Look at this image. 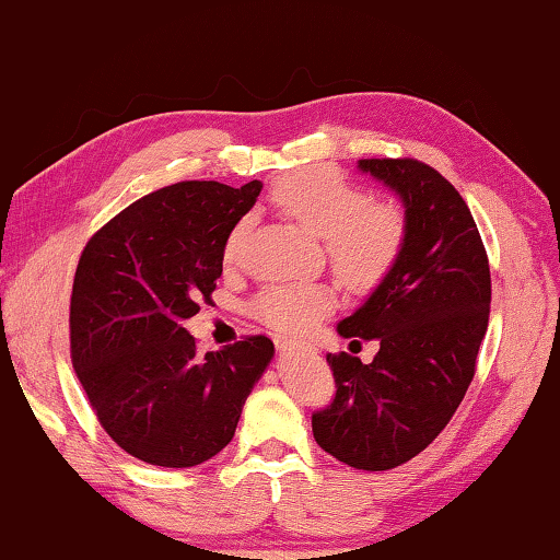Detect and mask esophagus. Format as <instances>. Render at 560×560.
Listing matches in <instances>:
<instances>
[{
	"instance_id": "1",
	"label": "esophagus",
	"mask_w": 560,
	"mask_h": 560,
	"mask_svg": "<svg viewBox=\"0 0 560 560\" xmlns=\"http://www.w3.org/2000/svg\"><path fill=\"white\" fill-rule=\"evenodd\" d=\"M277 348L279 353H299V350H308V343H301V340H291V338H283L277 336Z\"/></svg>"
}]
</instances>
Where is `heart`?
Wrapping results in <instances>:
<instances>
[{
  "instance_id": "1",
  "label": "heart",
  "mask_w": 560,
  "mask_h": 560,
  "mask_svg": "<svg viewBox=\"0 0 560 560\" xmlns=\"http://www.w3.org/2000/svg\"><path fill=\"white\" fill-rule=\"evenodd\" d=\"M271 202L324 242L336 277L350 289H373L400 259L407 220L393 202H371L363 187L334 167L311 165L283 175L271 187ZM254 220L244 214L224 240L226 264L240 259ZM336 306V293L320 281H289L264 287L249 314L281 334H306Z\"/></svg>"
}]
</instances>
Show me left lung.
Segmentation results:
<instances>
[{"label":"left lung","mask_w":560,"mask_h":560,"mask_svg":"<svg viewBox=\"0 0 560 560\" xmlns=\"http://www.w3.org/2000/svg\"><path fill=\"white\" fill-rule=\"evenodd\" d=\"M358 167L400 195L407 242L371 299L338 324L343 338H377L381 350L368 365L350 353L326 355L336 397L311 424L338 462L385 471L428 447L464 400L489 326L491 277L450 179L415 158H368Z\"/></svg>","instance_id":"1"}]
</instances>
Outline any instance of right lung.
<instances>
[{"label": "right lung", "mask_w": 560, "mask_h": 560, "mask_svg": "<svg viewBox=\"0 0 560 560\" xmlns=\"http://www.w3.org/2000/svg\"><path fill=\"white\" fill-rule=\"evenodd\" d=\"M259 192V179L170 185L83 246L69 316L73 371L101 428L130 457L173 469L212 459L267 371L271 338L202 355L183 328L217 289L226 234Z\"/></svg>", "instance_id": "obj_1"}]
</instances>
